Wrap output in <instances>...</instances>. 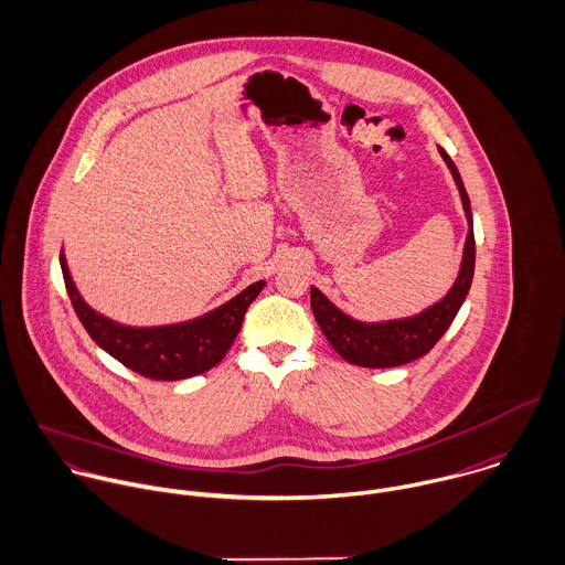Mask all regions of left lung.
Masks as SVG:
<instances>
[{
  "instance_id": "8db88e82",
  "label": "left lung",
  "mask_w": 565,
  "mask_h": 565,
  "mask_svg": "<svg viewBox=\"0 0 565 565\" xmlns=\"http://www.w3.org/2000/svg\"><path fill=\"white\" fill-rule=\"evenodd\" d=\"M443 160L447 162L456 186L460 190L462 205L469 221V234L465 243V256L462 267L458 274V280L454 282L451 291L429 307L427 311L407 318V320H394V322H381V324H364L349 316H344L338 307L329 302V298L311 287V309L313 316L329 340V344L349 362L364 369H394L409 364L425 353L434 349V344L443 338V333L454 322L456 313L460 311L471 280H473V267H476V238H473V216H471V201L460 180V173L451 158L440 149Z\"/></svg>"
}]
</instances>
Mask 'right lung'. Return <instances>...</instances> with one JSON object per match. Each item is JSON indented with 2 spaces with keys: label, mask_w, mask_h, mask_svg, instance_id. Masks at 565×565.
<instances>
[{
  "label": "right lung",
  "mask_w": 565,
  "mask_h": 565,
  "mask_svg": "<svg viewBox=\"0 0 565 565\" xmlns=\"http://www.w3.org/2000/svg\"><path fill=\"white\" fill-rule=\"evenodd\" d=\"M61 269L72 307L89 338L134 373L158 381L189 379L216 366L238 335L247 307L265 287V280H258L223 307L186 324L131 329L103 318L83 302L63 254Z\"/></svg>",
  "instance_id": "right-lung-1"
}]
</instances>
